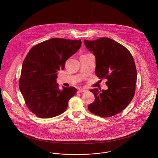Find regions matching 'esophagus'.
I'll list each match as a JSON object with an SVG mask.
<instances>
[{"label": "esophagus", "mask_w": 158, "mask_h": 158, "mask_svg": "<svg viewBox=\"0 0 158 158\" xmlns=\"http://www.w3.org/2000/svg\"><path fill=\"white\" fill-rule=\"evenodd\" d=\"M86 90H85V89H81L79 90L78 92H79V93H82V92H86Z\"/></svg>", "instance_id": "esophagus-1"}]
</instances>
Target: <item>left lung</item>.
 <instances>
[{"instance_id":"8db88e82","label":"left lung","mask_w":158,"mask_h":158,"mask_svg":"<svg viewBox=\"0 0 158 158\" xmlns=\"http://www.w3.org/2000/svg\"><path fill=\"white\" fill-rule=\"evenodd\" d=\"M86 47L96 58L95 73L101 81L106 79V90L90 89L95 101L88 105L90 113L110 117L124 110L135 94L137 70L127 49L109 38L84 40Z\"/></svg>"}]
</instances>
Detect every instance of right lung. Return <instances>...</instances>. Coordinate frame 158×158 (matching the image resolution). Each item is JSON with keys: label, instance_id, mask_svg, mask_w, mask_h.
<instances>
[{"label": "right lung", "instance_id": "1", "mask_svg": "<svg viewBox=\"0 0 158 158\" xmlns=\"http://www.w3.org/2000/svg\"><path fill=\"white\" fill-rule=\"evenodd\" d=\"M81 40L54 38L34 45L23 60L19 81L20 91L29 110L41 118L64 113L77 89L59 88L57 71L64 70L66 61L80 48Z\"/></svg>", "mask_w": 158, "mask_h": 158}]
</instances>
